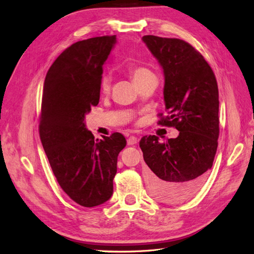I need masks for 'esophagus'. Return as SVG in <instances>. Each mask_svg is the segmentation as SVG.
<instances>
[{
  "instance_id": "esophagus-1",
  "label": "esophagus",
  "mask_w": 254,
  "mask_h": 254,
  "mask_svg": "<svg viewBox=\"0 0 254 254\" xmlns=\"http://www.w3.org/2000/svg\"><path fill=\"white\" fill-rule=\"evenodd\" d=\"M137 142H139V140H137V137H136V136H133V135L129 136L128 140H127V144H128V145H134V144H136Z\"/></svg>"
}]
</instances>
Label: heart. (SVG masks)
Returning a JSON list of instances; mask_svg holds the SVG:
<instances>
[{"mask_svg":"<svg viewBox=\"0 0 254 254\" xmlns=\"http://www.w3.org/2000/svg\"><path fill=\"white\" fill-rule=\"evenodd\" d=\"M130 74H131V78L135 84L140 83V82L144 81L145 79H147L149 77H153V76H155L153 72H151L149 68L145 67V66L133 67L131 72H130ZM110 86H111V75L109 73H105L103 78H102V82H101L102 91L108 92L110 90Z\"/></svg>","mask_w":254,"mask_h":254,"instance_id":"1","label":"heart"}]
</instances>
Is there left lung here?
<instances>
[{"instance_id":"left-lung-1","label":"left lung","mask_w":254,"mask_h":254,"mask_svg":"<svg viewBox=\"0 0 254 254\" xmlns=\"http://www.w3.org/2000/svg\"><path fill=\"white\" fill-rule=\"evenodd\" d=\"M163 67L166 117L161 126L179 130L176 139L160 142L157 135L140 141L149 167L148 184L158 200L177 203L200 190L216 155L219 136V99L216 77L204 57L184 40L143 37Z\"/></svg>"}]
</instances>
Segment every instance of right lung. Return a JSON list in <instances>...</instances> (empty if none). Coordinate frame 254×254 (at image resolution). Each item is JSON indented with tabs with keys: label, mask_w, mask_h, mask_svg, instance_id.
<instances>
[{
	"label": "right lung",
	"mask_w": 254,
	"mask_h": 254,
	"mask_svg": "<svg viewBox=\"0 0 254 254\" xmlns=\"http://www.w3.org/2000/svg\"><path fill=\"white\" fill-rule=\"evenodd\" d=\"M115 42V36H102L73 43L54 61L43 86L42 146L60 188L86 207L111 197L118 156L127 143L120 132L95 139L83 122L99 102L103 65Z\"/></svg>",
	"instance_id": "right-lung-1"
}]
</instances>
